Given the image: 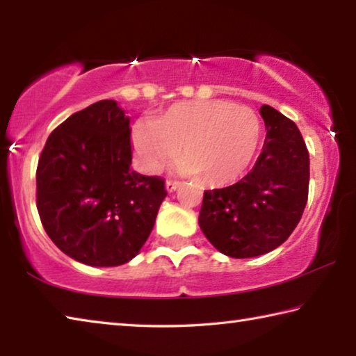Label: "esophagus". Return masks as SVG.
<instances>
[{
    "label": "esophagus",
    "instance_id": "34e87169",
    "mask_svg": "<svg viewBox=\"0 0 356 356\" xmlns=\"http://www.w3.org/2000/svg\"><path fill=\"white\" fill-rule=\"evenodd\" d=\"M179 182H176V180H168L166 182V191L168 193H172V191H176L177 188H179Z\"/></svg>",
    "mask_w": 356,
    "mask_h": 356
}]
</instances>
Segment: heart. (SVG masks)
Returning a JSON list of instances; mask_svg holds the SVG:
<instances>
[{
  "label": "heart",
  "instance_id": "heart-1",
  "mask_svg": "<svg viewBox=\"0 0 356 356\" xmlns=\"http://www.w3.org/2000/svg\"><path fill=\"white\" fill-rule=\"evenodd\" d=\"M262 124L248 106L229 100L174 104L154 122H136L131 144L141 168L159 172L180 152L176 170L209 186L236 182L256 159Z\"/></svg>",
  "mask_w": 356,
  "mask_h": 356
}]
</instances>
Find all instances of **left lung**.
<instances>
[{
	"label": "left lung",
	"instance_id": "1",
	"mask_svg": "<svg viewBox=\"0 0 356 356\" xmlns=\"http://www.w3.org/2000/svg\"><path fill=\"white\" fill-rule=\"evenodd\" d=\"M267 129L262 154L237 184L204 191L200 226L222 254L245 259L278 248L308 202L309 154L293 120L261 106Z\"/></svg>",
	"mask_w": 356,
	"mask_h": 356
}]
</instances>
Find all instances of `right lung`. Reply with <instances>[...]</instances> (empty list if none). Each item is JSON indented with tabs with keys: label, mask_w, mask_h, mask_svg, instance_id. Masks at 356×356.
<instances>
[{
	"label": "right lung",
	"mask_w": 356,
	"mask_h": 356,
	"mask_svg": "<svg viewBox=\"0 0 356 356\" xmlns=\"http://www.w3.org/2000/svg\"><path fill=\"white\" fill-rule=\"evenodd\" d=\"M130 166V119L114 100L89 105L51 131L35 197L42 226L64 254L116 267L140 252L168 193L163 179Z\"/></svg>",
	"instance_id": "add662e5"
}]
</instances>
